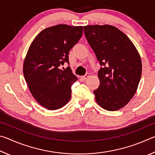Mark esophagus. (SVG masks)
Masks as SVG:
<instances>
[{"instance_id":"34e87169","label":"esophagus","mask_w":155,"mask_h":155,"mask_svg":"<svg viewBox=\"0 0 155 155\" xmlns=\"http://www.w3.org/2000/svg\"><path fill=\"white\" fill-rule=\"evenodd\" d=\"M90 73H86L85 75L83 76V77H81V79H82L83 81H85L89 77H90Z\"/></svg>"}]
</instances>
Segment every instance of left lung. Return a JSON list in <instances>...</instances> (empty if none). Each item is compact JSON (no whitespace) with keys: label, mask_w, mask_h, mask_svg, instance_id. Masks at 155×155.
Returning a JSON list of instances; mask_svg holds the SVG:
<instances>
[{"label":"left lung","mask_w":155,"mask_h":155,"mask_svg":"<svg viewBox=\"0 0 155 155\" xmlns=\"http://www.w3.org/2000/svg\"><path fill=\"white\" fill-rule=\"evenodd\" d=\"M84 33L98 60L100 85L94 91L100 106L117 111L133 98L141 76V61L130 39L111 25H88Z\"/></svg>","instance_id":"obj_1"}]
</instances>
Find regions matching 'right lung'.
Wrapping results in <instances>:
<instances>
[{
    "instance_id": "obj_1",
    "label": "right lung",
    "mask_w": 155,
    "mask_h": 155,
    "mask_svg": "<svg viewBox=\"0 0 155 155\" xmlns=\"http://www.w3.org/2000/svg\"><path fill=\"white\" fill-rule=\"evenodd\" d=\"M83 27L58 25L46 28L36 36L23 65L25 81L33 96L50 110L64 107L71 97V86L77 81L69 65L68 54L80 40Z\"/></svg>"
}]
</instances>
